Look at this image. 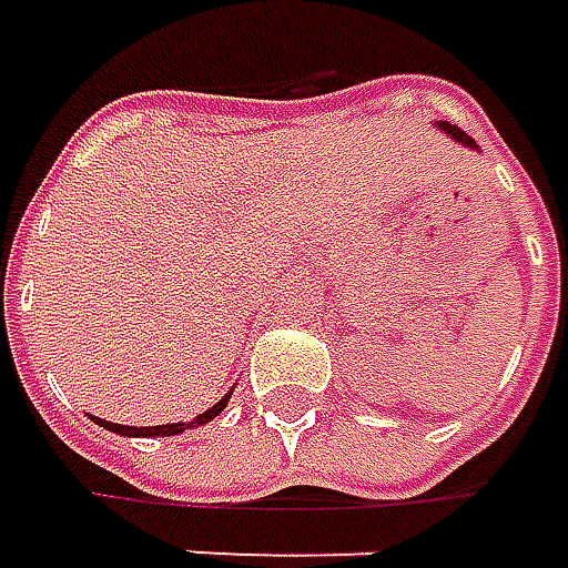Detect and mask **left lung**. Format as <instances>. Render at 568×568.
Masks as SVG:
<instances>
[{
	"mask_svg": "<svg viewBox=\"0 0 568 568\" xmlns=\"http://www.w3.org/2000/svg\"><path fill=\"white\" fill-rule=\"evenodd\" d=\"M435 128H437V131L447 133L453 143H459V146H466V150H478V146H475V140H471L469 133H463V131H459V128H456V124H450V121H435Z\"/></svg>",
	"mask_w": 568,
	"mask_h": 568,
	"instance_id": "left-lung-1",
	"label": "left lung"
}]
</instances>
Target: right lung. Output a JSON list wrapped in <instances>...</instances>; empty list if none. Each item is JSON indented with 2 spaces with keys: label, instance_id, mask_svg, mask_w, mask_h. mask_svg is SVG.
Instances as JSON below:
<instances>
[{
  "label": "right lung",
  "instance_id": "right-lung-1",
  "mask_svg": "<svg viewBox=\"0 0 568 568\" xmlns=\"http://www.w3.org/2000/svg\"><path fill=\"white\" fill-rule=\"evenodd\" d=\"M231 394L234 390H227L215 406H209L205 413H200V416L193 418V422H171V425H152V428H133V425H118V422H105V418H97L93 416V422H97L99 428H105V432H115V435L121 437H174V435H184L186 428H200V425H205V422H212V418L222 413L224 406H227V399H231Z\"/></svg>",
  "mask_w": 568,
  "mask_h": 568
}]
</instances>
